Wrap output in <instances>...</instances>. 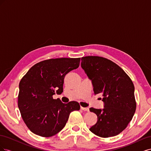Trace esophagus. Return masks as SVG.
Returning <instances> with one entry per match:
<instances>
[{"instance_id": "34e87169", "label": "esophagus", "mask_w": 151, "mask_h": 151, "mask_svg": "<svg viewBox=\"0 0 151 151\" xmlns=\"http://www.w3.org/2000/svg\"><path fill=\"white\" fill-rule=\"evenodd\" d=\"M81 109L83 111H89L88 108H84V107H83V106H81Z\"/></svg>"}]
</instances>
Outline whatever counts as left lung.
Wrapping results in <instances>:
<instances>
[{"instance_id": "8db88e82", "label": "left lung", "mask_w": 151, "mask_h": 151, "mask_svg": "<svg viewBox=\"0 0 151 151\" xmlns=\"http://www.w3.org/2000/svg\"><path fill=\"white\" fill-rule=\"evenodd\" d=\"M81 67L92 81L94 94L101 93L103 109L90 108L98 121L89 130L101 137L115 136L125 129L136 109L134 86L115 63L101 57L81 58Z\"/></svg>"}]
</instances>
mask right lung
I'll return each instance as SVG.
<instances>
[{
  "label": "right lung",
  "mask_w": 151,
  "mask_h": 151,
  "mask_svg": "<svg viewBox=\"0 0 151 151\" xmlns=\"http://www.w3.org/2000/svg\"><path fill=\"white\" fill-rule=\"evenodd\" d=\"M80 58H52L34 65L21 79L18 107L28 129L44 137L55 135L65 127L70 113L79 110L76 101L63 103L53 95L63 92L65 76L79 67Z\"/></svg>",
  "instance_id": "right-lung-1"
}]
</instances>
